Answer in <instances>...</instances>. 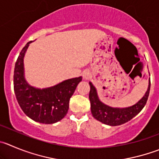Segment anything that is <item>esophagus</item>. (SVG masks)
Returning <instances> with one entry per match:
<instances>
[{"mask_svg":"<svg viewBox=\"0 0 159 159\" xmlns=\"http://www.w3.org/2000/svg\"><path fill=\"white\" fill-rule=\"evenodd\" d=\"M90 77V74L89 72H84V78L85 79V80H87V79H89Z\"/></svg>","mask_w":159,"mask_h":159,"instance_id":"1","label":"esophagus"}]
</instances>
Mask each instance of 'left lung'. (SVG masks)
<instances>
[{
  "label": "left lung",
  "instance_id": "obj_1",
  "mask_svg": "<svg viewBox=\"0 0 159 159\" xmlns=\"http://www.w3.org/2000/svg\"><path fill=\"white\" fill-rule=\"evenodd\" d=\"M89 84L90 87L89 98L92 115L97 120L109 126H119L135 117L146 105L151 87V81H149L148 89L145 95L133 106L126 108H115L105 105L100 101L95 87L90 82Z\"/></svg>",
  "mask_w": 159,
  "mask_h": 159
}]
</instances>
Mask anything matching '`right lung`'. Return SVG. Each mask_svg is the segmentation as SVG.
<instances>
[{
	"label": "right lung",
	"instance_id": "obj_1",
	"mask_svg": "<svg viewBox=\"0 0 159 159\" xmlns=\"http://www.w3.org/2000/svg\"><path fill=\"white\" fill-rule=\"evenodd\" d=\"M28 42L22 48L16 62L14 90L19 106L25 115L36 122L52 124L62 119L69 110V100L82 77L67 80L58 85L46 89L34 88L24 78L23 58Z\"/></svg>",
	"mask_w": 159,
	"mask_h": 159
}]
</instances>
